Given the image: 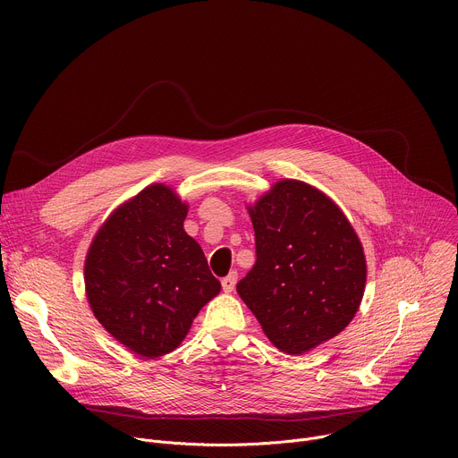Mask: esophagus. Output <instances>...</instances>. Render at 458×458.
I'll return each mask as SVG.
<instances>
[{
  "label": "esophagus",
  "instance_id": "esophagus-1",
  "mask_svg": "<svg viewBox=\"0 0 458 458\" xmlns=\"http://www.w3.org/2000/svg\"><path fill=\"white\" fill-rule=\"evenodd\" d=\"M235 283H237V272H230V274L221 281L223 290H225L226 293H230V292L235 288Z\"/></svg>",
  "mask_w": 458,
  "mask_h": 458
}]
</instances>
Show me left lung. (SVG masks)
Masks as SVG:
<instances>
[{
	"label": "left lung",
	"instance_id": "left-lung-1",
	"mask_svg": "<svg viewBox=\"0 0 458 458\" xmlns=\"http://www.w3.org/2000/svg\"><path fill=\"white\" fill-rule=\"evenodd\" d=\"M255 265L237 293L270 343L302 355L334 339L355 317L366 286L362 244L326 195L295 179L248 207Z\"/></svg>",
	"mask_w": 458,
	"mask_h": 458
}]
</instances>
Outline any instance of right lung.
Instances as JSON below:
<instances>
[{
  "label": "right lung",
  "mask_w": 458,
  "mask_h": 458,
  "mask_svg": "<svg viewBox=\"0 0 458 458\" xmlns=\"http://www.w3.org/2000/svg\"><path fill=\"white\" fill-rule=\"evenodd\" d=\"M186 214L170 186L150 184L105 221L87 253L85 288L96 318L141 357L174 352L221 292L201 246L182 228Z\"/></svg>",
  "instance_id": "add662e5"
}]
</instances>
